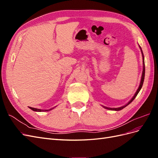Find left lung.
I'll return each mask as SVG.
<instances>
[{
    "label": "left lung",
    "instance_id": "1",
    "mask_svg": "<svg viewBox=\"0 0 158 158\" xmlns=\"http://www.w3.org/2000/svg\"><path fill=\"white\" fill-rule=\"evenodd\" d=\"M139 47L140 49V51H141V52H142V62H143V70H142V77H141V80H140V85H139V87H138V88L137 89L136 93L135 94V95H134V96L132 98V99L129 101L126 105H125V106H121L120 107H117V108H111V107H106V106H102L103 108L106 109H109V110H112V111H120V110L123 109V108H125V107H127V106H128L129 104H130L134 99H135V98L136 97V95H138V94L139 93V92L140 91L142 87V85H143V83H144V76H145V64H144V54H143V52H142V48L140 47V46L139 45Z\"/></svg>",
    "mask_w": 158,
    "mask_h": 158
}]
</instances>
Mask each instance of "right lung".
<instances>
[{"mask_svg": "<svg viewBox=\"0 0 158 158\" xmlns=\"http://www.w3.org/2000/svg\"><path fill=\"white\" fill-rule=\"evenodd\" d=\"M56 107V106L55 107ZM55 107H52V108H51L49 109H37V108H33V107H29L30 109H31L32 111H36V112H45V111H51V110L53 109Z\"/></svg>", "mask_w": 158, "mask_h": 158, "instance_id": "right-lung-1", "label": "right lung"}]
</instances>
